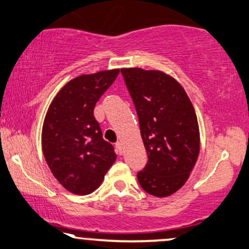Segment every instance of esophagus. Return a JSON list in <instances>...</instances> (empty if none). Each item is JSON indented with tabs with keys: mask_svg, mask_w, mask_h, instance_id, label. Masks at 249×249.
Masks as SVG:
<instances>
[{
	"mask_svg": "<svg viewBox=\"0 0 249 249\" xmlns=\"http://www.w3.org/2000/svg\"><path fill=\"white\" fill-rule=\"evenodd\" d=\"M115 148H116V151H118V153H120L121 155L122 152H124V145H122L121 142H118L115 144Z\"/></svg>",
	"mask_w": 249,
	"mask_h": 249,
	"instance_id": "34e87169",
	"label": "esophagus"
}]
</instances>
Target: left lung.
I'll use <instances>...</instances> for the list:
<instances>
[{
	"instance_id": "8db88e82",
	"label": "left lung",
	"mask_w": 249,
	"mask_h": 249,
	"mask_svg": "<svg viewBox=\"0 0 249 249\" xmlns=\"http://www.w3.org/2000/svg\"><path fill=\"white\" fill-rule=\"evenodd\" d=\"M136 108L148 164L137 173L150 195L166 197L186 183L199 153L196 113L185 89L160 70L122 68Z\"/></svg>"
}]
</instances>
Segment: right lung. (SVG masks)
<instances>
[{"label": "right lung", "instance_id": "add662e5", "mask_svg": "<svg viewBox=\"0 0 249 249\" xmlns=\"http://www.w3.org/2000/svg\"><path fill=\"white\" fill-rule=\"evenodd\" d=\"M119 71L75 77L57 92L46 113L42 153L55 179L72 194L94 192L116 159L112 144L103 139L93 109Z\"/></svg>", "mask_w": 249, "mask_h": 249}]
</instances>
